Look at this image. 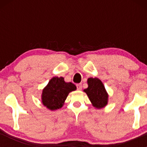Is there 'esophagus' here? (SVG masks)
I'll return each instance as SVG.
<instances>
[{"instance_id":"1","label":"esophagus","mask_w":147,"mask_h":147,"mask_svg":"<svg viewBox=\"0 0 147 147\" xmlns=\"http://www.w3.org/2000/svg\"><path fill=\"white\" fill-rule=\"evenodd\" d=\"M76 86H77V89H78V90H82V84H77Z\"/></svg>"}]
</instances>
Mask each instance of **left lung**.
Listing matches in <instances>:
<instances>
[{"label":"left lung","instance_id":"1","mask_svg":"<svg viewBox=\"0 0 147 147\" xmlns=\"http://www.w3.org/2000/svg\"><path fill=\"white\" fill-rule=\"evenodd\" d=\"M88 87L84 90L92 103L97 109L104 107L107 104L108 95L105 87L98 78H89L87 80Z\"/></svg>","mask_w":147,"mask_h":147}]
</instances>
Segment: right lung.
<instances>
[{
	"mask_svg": "<svg viewBox=\"0 0 147 147\" xmlns=\"http://www.w3.org/2000/svg\"><path fill=\"white\" fill-rule=\"evenodd\" d=\"M75 90L76 86L73 83L65 82L62 77L53 78L42 90V104L51 110L60 109L68 94Z\"/></svg>",
	"mask_w": 147,
	"mask_h": 147,
	"instance_id": "obj_1",
	"label": "right lung"
}]
</instances>
